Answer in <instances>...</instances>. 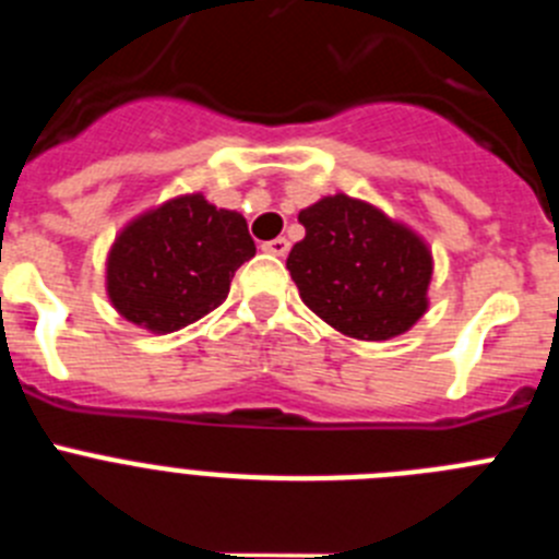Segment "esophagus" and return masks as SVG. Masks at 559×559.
Segmentation results:
<instances>
[{
  "label": "esophagus",
  "mask_w": 559,
  "mask_h": 559,
  "mask_svg": "<svg viewBox=\"0 0 559 559\" xmlns=\"http://www.w3.org/2000/svg\"><path fill=\"white\" fill-rule=\"evenodd\" d=\"M290 243L285 240V237H274V240H269V243H263V251H269V254L274 257H285L288 254Z\"/></svg>",
  "instance_id": "1"
}]
</instances>
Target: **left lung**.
I'll list each match as a JSON object with an SVG mask.
<instances>
[{
  "label": "left lung",
  "mask_w": 559,
  "mask_h": 559,
  "mask_svg": "<svg viewBox=\"0 0 559 559\" xmlns=\"http://www.w3.org/2000/svg\"><path fill=\"white\" fill-rule=\"evenodd\" d=\"M305 237L288 271L302 302L338 333L389 341L428 310V243L367 201L335 192L299 212Z\"/></svg>",
  "instance_id": "8db88e82"
}]
</instances>
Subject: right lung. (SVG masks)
Masks as SVG:
<instances>
[{
	"label": "right lung",
	"mask_w": 559,
	"mask_h": 559,
	"mask_svg": "<svg viewBox=\"0 0 559 559\" xmlns=\"http://www.w3.org/2000/svg\"><path fill=\"white\" fill-rule=\"evenodd\" d=\"M254 251L240 212L218 210L201 192L179 195L117 235L106 260L108 299L136 328L173 333L218 308Z\"/></svg>",
	"instance_id": "add662e5"
}]
</instances>
